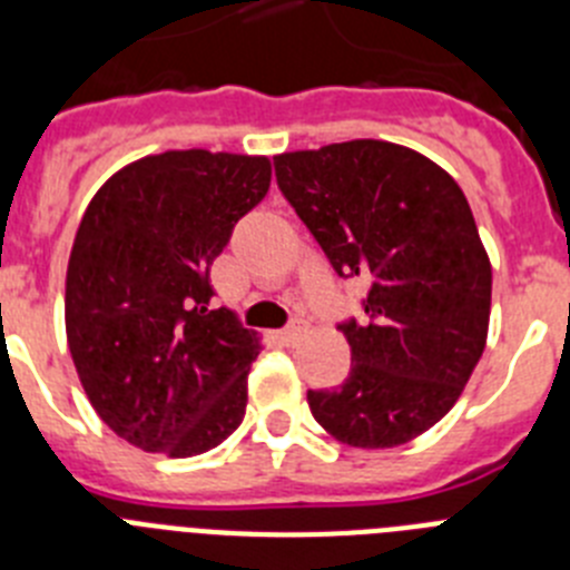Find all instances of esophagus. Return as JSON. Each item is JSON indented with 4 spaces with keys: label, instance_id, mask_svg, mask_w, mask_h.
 Returning <instances> with one entry per match:
<instances>
[{
    "label": "esophagus",
    "instance_id": "34e87169",
    "mask_svg": "<svg viewBox=\"0 0 570 570\" xmlns=\"http://www.w3.org/2000/svg\"><path fill=\"white\" fill-rule=\"evenodd\" d=\"M305 331H308V325H305V322H302V320H294V322H291V325H288V328L282 331L279 340L285 342V345H294V342L299 340V336L305 334Z\"/></svg>",
    "mask_w": 570,
    "mask_h": 570
}]
</instances>
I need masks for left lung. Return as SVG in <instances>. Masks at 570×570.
<instances>
[{"label":"left lung","mask_w":570,"mask_h":570,"mask_svg":"<svg viewBox=\"0 0 570 570\" xmlns=\"http://www.w3.org/2000/svg\"><path fill=\"white\" fill-rule=\"evenodd\" d=\"M276 183L340 276H362L367 322H345L351 374L308 391L351 448H396L460 400L488 340L491 259L454 176L382 139L274 156Z\"/></svg>","instance_id":"1"}]
</instances>
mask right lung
Here are the masks:
<instances>
[{"label":"right lung","mask_w":570,"mask_h":570,"mask_svg":"<svg viewBox=\"0 0 570 570\" xmlns=\"http://www.w3.org/2000/svg\"><path fill=\"white\" fill-rule=\"evenodd\" d=\"M268 188V156L165 150L116 170L85 208L65 331L90 405L130 445L185 460L239 428L259 336L208 308V271Z\"/></svg>","instance_id":"obj_1"}]
</instances>
